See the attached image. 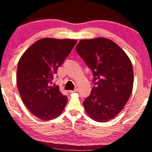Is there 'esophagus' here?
Segmentation results:
<instances>
[{
	"instance_id": "esophagus-1",
	"label": "esophagus",
	"mask_w": 152,
	"mask_h": 152,
	"mask_svg": "<svg viewBox=\"0 0 152 152\" xmlns=\"http://www.w3.org/2000/svg\"><path fill=\"white\" fill-rule=\"evenodd\" d=\"M78 88H75L74 90H73V91H69V93H74V92H77L78 91Z\"/></svg>"
}]
</instances>
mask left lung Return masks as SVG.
<instances>
[{"label":"left lung","instance_id":"8db88e82","mask_svg":"<svg viewBox=\"0 0 152 152\" xmlns=\"http://www.w3.org/2000/svg\"><path fill=\"white\" fill-rule=\"evenodd\" d=\"M76 50L91 70L95 84L83 102L86 114L96 121H109L130 98L134 84L132 62L116 43L105 38L81 40Z\"/></svg>","mask_w":152,"mask_h":152}]
</instances>
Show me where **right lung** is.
<instances>
[{"mask_svg": "<svg viewBox=\"0 0 152 152\" xmlns=\"http://www.w3.org/2000/svg\"><path fill=\"white\" fill-rule=\"evenodd\" d=\"M77 41L45 38L26 50L17 68V86L23 102L35 116L54 119L61 114L68 98L59 87L50 86L57 70Z\"/></svg>", "mask_w": 152, "mask_h": 152, "instance_id": "1", "label": "right lung"}]
</instances>
